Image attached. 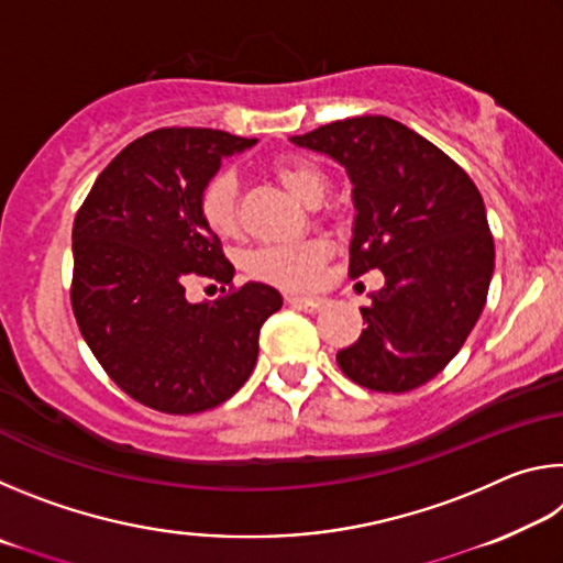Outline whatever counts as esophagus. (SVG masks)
<instances>
[{
	"label": "esophagus",
	"mask_w": 563,
	"mask_h": 563,
	"mask_svg": "<svg viewBox=\"0 0 563 563\" xmlns=\"http://www.w3.org/2000/svg\"><path fill=\"white\" fill-rule=\"evenodd\" d=\"M288 305L290 308H298V310H305V312H318L328 305L325 298H305V295H288Z\"/></svg>",
	"instance_id": "1"
}]
</instances>
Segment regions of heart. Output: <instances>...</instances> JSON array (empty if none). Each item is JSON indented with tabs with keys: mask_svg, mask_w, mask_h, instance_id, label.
<instances>
[{
	"mask_svg": "<svg viewBox=\"0 0 563 563\" xmlns=\"http://www.w3.org/2000/svg\"><path fill=\"white\" fill-rule=\"evenodd\" d=\"M273 176L298 198L316 206L328 188L325 170L310 158L280 156L271 164ZM198 211L216 235L231 238L238 233V180L231 170H216L198 194ZM330 245L322 238H302L292 243H271L247 255V273L280 288L305 290L320 280Z\"/></svg>",
	"mask_w": 563,
	"mask_h": 563,
	"instance_id": "1",
	"label": "heart"
}]
</instances>
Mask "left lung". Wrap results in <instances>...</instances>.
<instances>
[{
    "label": "left lung",
    "instance_id": "8db88e82",
    "mask_svg": "<svg viewBox=\"0 0 563 563\" xmlns=\"http://www.w3.org/2000/svg\"><path fill=\"white\" fill-rule=\"evenodd\" d=\"M290 141L332 156L352 180L350 278L385 275L362 308L367 328L338 352L340 369L375 393L422 387L487 302L494 238L482 194L444 151L387 117L332 121Z\"/></svg>",
    "mask_w": 563,
    "mask_h": 563
}]
</instances>
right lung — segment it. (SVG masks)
Segmentation results:
<instances>
[{
  "label": "right lung",
  "instance_id": "1",
  "mask_svg": "<svg viewBox=\"0 0 563 563\" xmlns=\"http://www.w3.org/2000/svg\"><path fill=\"white\" fill-rule=\"evenodd\" d=\"M255 139L216 129H156L93 180L74 218L71 308L93 357L123 393L166 415H196L235 395L258 360L280 292L245 283L188 303L196 277L233 283L198 194L221 161Z\"/></svg>",
  "mask_w": 563,
  "mask_h": 563
}]
</instances>
